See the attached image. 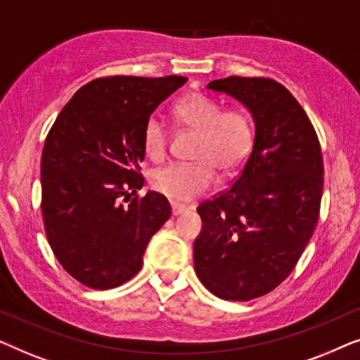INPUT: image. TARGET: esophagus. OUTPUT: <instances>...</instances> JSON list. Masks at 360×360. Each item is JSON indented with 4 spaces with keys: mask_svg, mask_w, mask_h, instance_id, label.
I'll use <instances>...</instances> for the list:
<instances>
[{
    "mask_svg": "<svg viewBox=\"0 0 360 360\" xmlns=\"http://www.w3.org/2000/svg\"><path fill=\"white\" fill-rule=\"evenodd\" d=\"M185 211H186L185 205H180V203H175V201H172V214L179 216L181 213H185Z\"/></svg>",
    "mask_w": 360,
    "mask_h": 360,
    "instance_id": "esophagus-1",
    "label": "esophagus"
}]
</instances>
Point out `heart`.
Segmentation results:
<instances>
[{
    "label": "heart",
    "mask_w": 360,
    "mask_h": 360,
    "mask_svg": "<svg viewBox=\"0 0 360 360\" xmlns=\"http://www.w3.org/2000/svg\"><path fill=\"white\" fill-rule=\"evenodd\" d=\"M175 117L180 126L198 132L195 162H176L150 175V186L160 195L188 203L216 184V170L231 176L249 159L255 141L254 120L249 111L226 110L223 103L205 93H190L176 101ZM170 129L160 116L150 115L142 127V147L149 159L167 155Z\"/></svg>",
    "instance_id": "b5f03b06"
}]
</instances>
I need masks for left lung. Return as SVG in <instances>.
Returning <instances> with one entry per match:
<instances>
[{"label":"left lung","mask_w":360,"mask_h":360,"mask_svg":"<svg viewBox=\"0 0 360 360\" xmlns=\"http://www.w3.org/2000/svg\"><path fill=\"white\" fill-rule=\"evenodd\" d=\"M208 88L249 108L255 141L233 185L198 206L195 272L218 298L249 302L293 272L316 229L323 152L308 115L282 83L228 77Z\"/></svg>","instance_id":"obj_1"}]
</instances>
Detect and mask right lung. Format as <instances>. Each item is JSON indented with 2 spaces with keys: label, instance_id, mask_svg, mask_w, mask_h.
Here are the masks:
<instances>
[{
  "label": "right lung",
  "instance_id": "1",
  "mask_svg": "<svg viewBox=\"0 0 360 360\" xmlns=\"http://www.w3.org/2000/svg\"><path fill=\"white\" fill-rule=\"evenodd\" d=\"M185 77L110 75L83 85L58 112L41 159L42 219L53 255L95 290L126 283L172 210L144 185L142 127Z\"/></svg>",
  "mask_w": 360,
  "mask_h": 360
}]
</instances>
